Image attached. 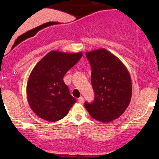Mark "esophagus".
<instances>
[{"instance_id":"obj_1","label":"esophagus","mask_w":159,"mask_h":159,"mask_svg":"<svg viewBox=\"0 0 159 159\" xmlns=\"http://www.w3.org/2000/svg\"><path fill=\"white\" fill-rule=\"evenodd\" d=\"M78 102H79L80 103H82L84 102V98L83 97H80L78 98Z\"/></svg>"}]
</instances>
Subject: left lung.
Segmentation results:
<instances>
[{
  "label": "left lung",
  "mask_w": 159,
  "mask_h": 159,
  "mask_svg": "<svg viewBox=\"0 0 159 159\" xmlns=\"http://www.w3.org/2000/svg\"><path fill=\"white\" fill-rule=\"evenodd\" d=\"M90 61L91 84L95 92L92 103L84 107L93 119L108 123L118 119L131 101L132 85L125 64L105 48L87 52Z\"/></svg>",
  "instance_id": "8db88e82"
}]
</instances>
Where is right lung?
Segmentation results:
<instances>
[{"instance_id":"right-lung-1","label":"right lung","mask_w":159,"mask_h":159,"mask_svg":"<svg viewBox=\"0 0 159 159\" xmlns=\"http://www.w3.org/2000/svg\"><path fill=\"white\" fill-rule=\"evenodd\" d=\"M82 56V52L51 51L32 69L27 84L28 103L41 119L52 122L60 120L76 103L63 77Z\"/></svg>"}]
</instances>
